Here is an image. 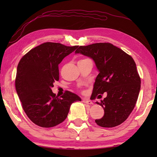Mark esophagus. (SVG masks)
Wrapping results in <instances>:
<instances>
[{"label": "esophagus", "mask_w": 157, "mask_h": 157, "mask_svg": "<svg viewBox=\"0 0 157 157\" xmlns=\"http://www.w3.org/2000/svg\"><path fill=\"white\" fill-rule=\"evenodd\" d=\"M82 102L84 103H86V104H88V105H92L93 104V102L91 101H90V100H87V99H83Z\"/></svg>", "instance_id": "obj_1"}]
</instances>
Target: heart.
<instances>
[{"instance_id": "obj_1", "label": "heart", "mask_w": 157, "mask_h": 157, "mask_svg": "<svg viewBox=\"0 0 157 157\" xmlns=\"http://www.w3.org/2000/svg\"><path fill=\"white\" fill-rule=\"evenodd\" d=\"M82 60H84V59H82Z\"/></svg>"}]
</instances>
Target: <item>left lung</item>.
<instances>
[{"label":"left lung","instance_id":"1","mask_svg":"<svg viewBox=\"0 0 157 157\" xmlns=\"http://www.w3.org/2000/svg\"><path fill=\"white\" fill-rule=\"evenodd\" d=\"M75 54H81L94 61L99 72L94 84L93 98L106 92L101 102L104 109L99 126L113 128L124 122L134 109L140 90L141 80L131 56L111 43H95L80 46Z\"/></svg>","mask_w":157,"mask_h":157}]
</instances>
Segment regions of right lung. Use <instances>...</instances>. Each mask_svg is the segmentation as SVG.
I'll use <instances>...</instances> for the list:
<instances>
[{
  "instance_id": "add662e5",
  "label": "right lung",
  "mask_w": 157,
  "mask_h": 157,
  "mask_svg": "<svg viewBox=\"0 0 157 157\" xmlns=\"http://www.w3.org/2000/svg\"><path fill=\"white\" fill-rule=\"evenodd\" d=\"M78 46L45 42L30 50L17 68L15 88L22 107L31 121L42 128H52L67 118L70 106L81 101L69 91L59 97L51 88L59 81V65Z\"/></svg>"
}]
</instances>
